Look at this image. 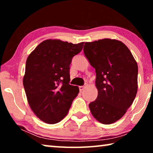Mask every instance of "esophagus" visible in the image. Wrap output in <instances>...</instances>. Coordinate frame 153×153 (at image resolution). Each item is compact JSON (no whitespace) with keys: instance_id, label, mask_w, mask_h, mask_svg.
Returning <instances> with one entry per match:
<instances>
[{"instance_id":"1","label":"esophagus","mask_w":153,"mask_h":153,"mask_svg":"<svg viewBox=\"0 0 153 153\" xmlns=\"http://www.w3.org/2000/svg\"><path fill=\"white\" fill-rule=\"evenodd\" d=\"M86 87V86H79V91L80 92H82L83 90L84 89V88Z\"/></svg>"}]
</instances>
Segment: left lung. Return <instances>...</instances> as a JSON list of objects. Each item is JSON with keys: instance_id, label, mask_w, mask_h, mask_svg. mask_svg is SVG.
<instances>
[{"instance_id": "8db88e82", "label": "left lung", "mask_w": 153, "mask_h": 153, "mask_svg": "<svg viewBox=\"0 0 153 153\" xmlns=\"http://www.w3.org/2000/svg\"><path fill=\"white\" fill-rule=\"evenodd\" d=\"M84 53L96 71L98 97L89 108L103 124L115 123L132 105L138 90V65L126 45L105 38L86 42Z\"/></svg>"}]
</instances>
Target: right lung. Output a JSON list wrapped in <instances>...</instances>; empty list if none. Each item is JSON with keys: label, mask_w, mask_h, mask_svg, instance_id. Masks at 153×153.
Listing matches in <instances>:
<instances>
[{"label": "right lung", "mask_w": 153, "mask_h": 153, "mask_svg": "<svg viewBox=\"0 0 153 153\" xmlns=\"http://www.w3.org/2000/svg\"><path fill=\"white\" fill-rule=\"evenodd\" d=\"M84 44L48 39L28 56L23 84L31 109L44 122L61 121L78 94L79 88L69 84V65Z\"/></svg>", "instance_id": "obj_1"}]
</instances>
